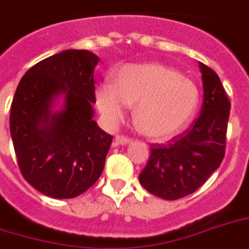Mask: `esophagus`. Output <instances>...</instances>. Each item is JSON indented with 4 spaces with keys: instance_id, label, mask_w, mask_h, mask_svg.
Instances as JSON below:
<instances>
[{
    "instance_id": "34e87169",
    "label": "esophagus",
    "mask_w": 249,
    "mask_h": 249,
    "mask_svg": "<svg viewBox=\"0 0 249 249\" xmlns=\"http://www.w3.org/2000/svg\"><path fill=\"white\" fill-rule=\"evenodd\" d=\"M132 143V140L128 138V137L124 136H116L115 137V140H113V146L116 147V146H126V144Z\"/></svg>"
}]
</instances>
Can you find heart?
Returning a JSON list of instances; mask_svg holds the SVG:
<instances>
[{"label": "heart", "instance_id": "b5f03b06", "mask_svg": "<svg viewBox=\"0 0 249 249\" xmlns=\"http://www.w3.org/2000/svg\"><path fill=\"white\" fill-rule=\"evenodd\" d=\"M95 103L109 124L121 120L134 106V120L144 136L164 141L177 136L191 123L199 107L194 81L161 63L125 64L111 84L95 90Z\"/></svg>", "mask_w": 249, "mask_h": 249}]
</instances>
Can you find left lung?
Instances as JSON below:
<instances>
[{
	"label": "left lung",
	"instance_id": "1",
	"mask_svg": "<svg viewBox=\"0 0 249 249\" xmlns=\"http://www.w3.org/2000/svg\"><path fill=\"white\" fill-rule=\"evenodd\" d=\"M203 107L193 128L168 144H152L141 185L155 196L176 200L196 191L221 165L225 156L230 102L220 77L199 62Z\"/></svg>",
	"mask_w": 249,
	"mask_h": 249
}]
</instances>
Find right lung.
Here are the masks:
<instances>
[{
    "label": "right lung",
    "instance_id": "1",
    "mask_svg": "<svg viewBox=\"0 0 249 249\" xmlns=\"http://www.w3.org/2000/svg\"><path fill=\"white\" fill-rule=\"evenodd\" d=\"M89 50H64L35 64L18 85L10 134L25 181L55 199L79 196L101 177L112 136L94 120Z\"/></svg>",
    "mask_w": 249,
    "mask_h": 249
}]
</instances>
